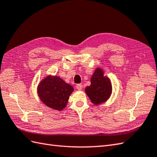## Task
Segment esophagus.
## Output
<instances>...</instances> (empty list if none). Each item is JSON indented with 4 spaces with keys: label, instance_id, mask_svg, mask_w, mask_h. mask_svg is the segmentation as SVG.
Returning <instances> with one entry per match:
<instances>
[{
    "label": "esophagus",
    "instance_id": "1",
    "mask_svg": "<svg viewBox=\"0 0 157 157\" xmlns=\"http://www.w3.org/2000/svg\"><path fill=\"white\" fill-rule=\"evenodd\" d=\"M76 88H77V90H82V88H83L82 84H81V83L78 84V85L76 86Z\"/></svg>",
    "mask_w": 157,
    "mask_h": 157
}]
</instances>
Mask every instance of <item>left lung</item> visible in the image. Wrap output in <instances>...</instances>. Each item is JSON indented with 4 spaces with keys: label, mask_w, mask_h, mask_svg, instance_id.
I'll return each mask as SVG.
<instances>
[{
    "label": "left lung",
    "mask_w": 157,
    "mask_h": 157,
    "mask_svg": "<svg viewBox=\"0 0 157 157\" xmlns=\"http://www.w3.org/2000/svg\"><path fill=\"white\" fill-rule=\"evenodd\" d=\"M85 91L91 101L95 105L105 102L109 98L112 86L109 78L104 76V71L100 67L97 68L91 78V85L87 86Z\"/></svg>",
    "instance_id": "left-lung-1"
}]
</instances>
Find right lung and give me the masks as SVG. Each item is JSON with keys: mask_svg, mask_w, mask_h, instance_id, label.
<instances>
[{"mask_svg": "<svg viewBox=\"0 0 157 157\" xmlns=\"http://www.w3.org/2000/svg\"><path fill=\"white\" fill-rule=\"evenodd\" d=\"M37 91L40 100L46 106L62 111L66 107L74 87L58 76L48 75L40 82Z\"/></svg>", "mask_w": 157, "mask_h": 157, "instance_id": "1", "label": "right lung"}]
</instances>
